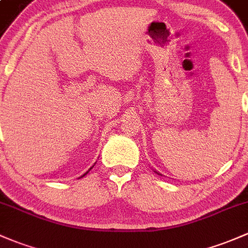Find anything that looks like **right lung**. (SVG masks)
Returning <instances> with one entry per match:
<instances>
[{
    "label": "right lung",
    "instance_id": "right-lung-1",
    "mask_svg": "<svg viewBox=\"0 0 248 248\" xmlns=\"http://www.w3.org/2000/svg\"><path fill=\"white\" fill-rule=\"evenodd\" d=\"M90 169H91V168H90ZM87 172H89V171H87ZM87 172H86V174H87ZM86 174H84V175H82V176H81V177H84V176H85V175H86Z\"/></svg>",
    "mask_w": 248,
    "mask_h": 248
}]
</instances>
